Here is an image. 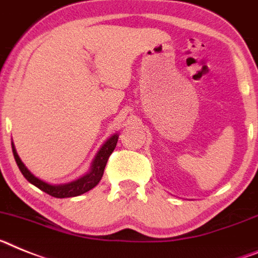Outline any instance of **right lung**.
I'll return each instance as SVG.
<instances>
[{"instance_id": "right-lung-1", "label": "right lung", "mask_w": 258, "mask_h": 258, "mask_svg": "<svg viewBox=\"0 0 258 258\" xmlns=\"http://www.w3.org/2000/svg\"><path fill=\"white\" fill-rule=\"evenodd\" d=\"M116 142H118V135L114 134L110 139H107V142L100 148V151L96 154L95 160L92 162L91 170L87 172L86 175L79 178L78 180H74L71 183H66V184H49V183L44 182L41 179L36 178L30 170L24 166V163L22 162L19 156H18L17 151H15L14 144L11 143V147H13V154H14L15 162H17L18 167L21 170V172L23 174L24 178L31 183V184L36 185L37 188H40L41 191H44L45 194L50 195L53 197H57V199H64V197H74L79 196L82 194H86L89 189H92L93 187L98 184V182L101 180L102 175H104V170L106 166V162L109 160L110 154L113 153V151L115 149Z\"/></svg>"}]
</instances>
